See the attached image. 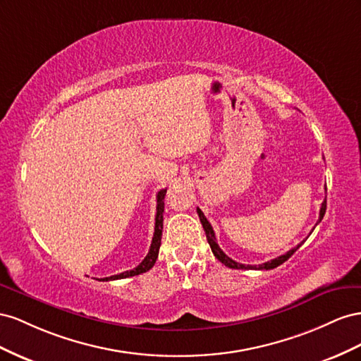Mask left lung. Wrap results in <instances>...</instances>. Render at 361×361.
<instances>
[{
  "label": "left lung",
  "mask_w": 361,
  "mask_h": 361,
  "mask_svg": "<svg viewBox=\"0 0 361 361\" xmlns=\"http://www.w3.org/2000/svg\"><path fill=\"white\" fill-rule=\"evenodd\" d=\"M325 210H326V198H325L324 202H322L321 212H319L317 224L324 219ZM197 213H198V216H200V221H201V224H202V228H204V231H205V235H207V242H209V245H210L212 252L214 254L216 259H218L221 263H224L225 266L231 267V269H259V271H263V269H266V271L274 269V267L283 264L286 260H289L290 257L293 255V252H296V250H300V246L307 240V239L302 240L300 245H296L295 248H292L290 251H287L286 254H283V255H280V257H276V259H274V260H271V262H266V263H263V264H254V266H252V264H242V263H238V262H234L233 259H230V257L226 255V254L219 248L218 242H216V235H214V231H213V228H212L210 222L207 221V218H205L204 213L201 212V209H197ZM317 224H316V225H317ZM313 230H314V228H313ZM310 234H312V233H310Z\"/></svg>",
  "instance_id": "left-lung-1"
}]
</instances>
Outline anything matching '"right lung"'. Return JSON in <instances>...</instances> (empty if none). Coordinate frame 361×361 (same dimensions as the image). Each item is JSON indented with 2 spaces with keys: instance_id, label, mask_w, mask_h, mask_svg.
Returning <instances> with one entry per match:
<instances>
[{
  "instance_id": "add662e5",
  "label": "right lung",
  "mask_w": 361,
  "mask_h": 361,
  "mask_svg": "<svg viewBox=\"0 0 361 361\" xmlns=\"http://www.w3.org/2000/svg\"><path fill=\"white\" fill-rule=\"evenodd\" d=\"M164 195H166V189H161L157 193V213H156V226H154V238L149 246V251L147 254L145 259L142 260V263L139 266H136L135 269L131 271H126L119 275H111V276H106L101 278L99 281H111V280H121V278H128V276H135V275H140L143 272L149 271L151 267L156 263L157 257H159V250L161 245V230H163V212H164Z\"/></svg>"
}]
</instances>
